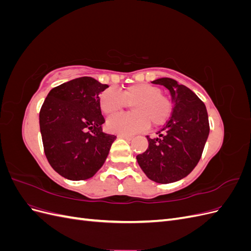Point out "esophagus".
Instances as JSON below:
<instances>
[{
  "mask_svg": "<svg viewBox=\"0 0 251 251\" xmlns=\"http://www.w3.org/2000/svg\"><path fill=\"white\" fill-rule=\"evenodd\" d=\"M119 137L125 138V139H126V140H132V139L134 138L133 136H131V135H126V134H120Z\"/></svg>",
  "mask_w": 251,
  "mask_h": 251,
  "instance_id": "34e87169",
  "label": "esophagus"
}]
</instances>
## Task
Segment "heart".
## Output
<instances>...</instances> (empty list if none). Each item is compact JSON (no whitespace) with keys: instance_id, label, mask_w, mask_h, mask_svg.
Here are the masks:
<instances>
[{"instance_id":"obj_1","label":"heart","mask_w":251,"mask_h":251,"mask_svg":"<svg viewBox=\"0 0 251 251\" xmlns=\"http://www.w3.org/2000/svg\"><path fill=\"white\" fill-rule=\"evenodd\" d=\"M98 104L105 115L132 104L133 113L117 114L107 120L110 132L126 135L144 130L150 124L154 127L163 126L173 110L171 100L162 95L161 89L147 82L134 83L119 92L113 89L103 90L98 96Z\"/></svg>"}]
</instances>
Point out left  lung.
<instances>
[{"instance_id": "left-lung-1", "label": "left lung", "mask_w": 251, "mask_h": 251, "mask_svg": "<svg viewBox=\"0 0 251 251\" xmlns=\"http://www.w3.org/2000/svg\"><path fill=\"white\" fill-rule=\"evenodd\" d=\"M151 82L170 90L174 108L157 137L147 136L149 148L136 158L148 178L171 183L186 177L198 164L209 134L208 115L191 89L169 77Z\"/></svg>"}]
</instances>
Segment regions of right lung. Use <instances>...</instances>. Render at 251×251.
<instances>
[{
    "label": "right lung",
    "mask_w": 251,
    "mask_h": 251,
    "mask_svg": "<svg viewBox=\"0 0 251 251\" xmlns=\"http://www.w3.org/2000/svg\"><path fill=\"white\" fill-rule=\"evenodd\" d=\"M108 87L83 76L53 88L45 100L40 111L44 151L60 176L89 179L107 159L116 136L102 132L98 96Z\"/></svg>",
    "instance_id": "1"
}]
</instances>
